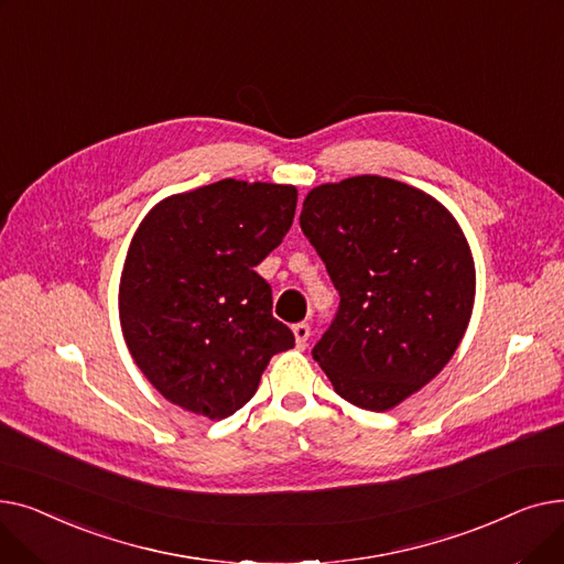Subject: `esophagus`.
Instances as JSON below:
<instances>
[{
    "label": "esophagus",
    "mask_w": 564,
    "mask_h": 564,
    "mask_svg": "<svg viewBox=\"0 0 564 564\" xmlns=\"http://www.w3.org/2000/svg\"><path fill=\"white\" fill-rule=\"evenodd\" d=\"M292 334H294V343H297V347H300V349H304V347L308 345V338H311V327H308L306 322L294 324V327H292Z\"/></svg>",
    "instance_id": "esophagus-1"
}]
</instances>
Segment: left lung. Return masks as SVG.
<instances>
[{
	"mask_svg": "<svg viewBox=\"0 0 564 564\" xmlns=\"http://www.w3.org/2000/svg\"><path fill=\"white\" fill-rule=\"evenodd\" d=\"M300 224L340 294L313 347L334 391L370 411L421 391L451 361L476 297L453 215L416 187L357 175L308 192Z\"/></svg>",
	"mask_w": 564,
	"mask_h": 564,
	"instance_id": "obj_1",
	"label": "left lung"
}]
</instances>
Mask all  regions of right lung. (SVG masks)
Masks as SVG:
<instances>
[{"label": "right lung", "mask_w": 564, "mask_h": 564, "mask_svg": "<svg viewBox=\"0 0 564 564\" xmlns=\"http://www.w3.org/2000/svg\"><path fill=\"white\" fill-rule=\"evenodd\" d=\"M292 185L226 181L175 194L141 221L121 279L134 364L173 404L228 419L294 336L272 315L260 264L292 226Z\"/></svg>", "instance_id": "right-lung-1"}]
</instances>
